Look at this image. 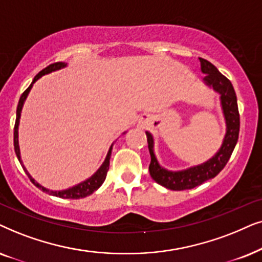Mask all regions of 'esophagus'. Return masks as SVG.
Returning a JSON list of instances; mask_svg holds the SVG:
<instances>
[{
    "label": "esophagus",
    "mask_w": 262,
    "mask_h": 262,
    "mask_svg": "<svg viewBox=\"0 0 262 262\" xmlns=\"http://www.w3.org/2000/svg\"><path fill=\"white\" fill-rule=\"evenodd\" d=\"M144 123H145V122L142 121V118H141V120H140V124H144Z\"/></svg>",
    "instance_id": "1"
}]
</instances>
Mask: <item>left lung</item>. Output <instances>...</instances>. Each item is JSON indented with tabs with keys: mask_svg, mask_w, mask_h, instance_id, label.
Returning a JSON list of instances; mask_svg holds the SVG:
<instances>
[{
	"mask_svg": "<svg viewBox=\"0 0 262 262\" xmlns=\"http://www.w3.org/2000/svg\"><path fill=\"white\" fill-rule=\"evenodd\" d=\"M199 60H200L201 73L205 74L202 82L219 95V102L225 121V135L221 147L206 162L173 171L160 165L155 153V138L149 132H146L149 156H151V163L148 166L149 175L160 186L171 190L191 189L200 186L205 181L217 176L224 169L238 140L239 114L232 83L211 62L204 58Z\"/></svg>",
	"mask_w": 262,
	"mask_h": 262,
	"instance_id": "obj_1",
	"label": "left lung"
}]
</instances>
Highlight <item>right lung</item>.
<instances>
[{
    "label": "right lung",
    "instance_id": "add662e5",
    "mask_svg": "<svg viewBox=\"0 0 262 262\" xmlns=\"http://www.w3.org/2000/svg\"><path fill=\"white\" fill-rule=\"evenodd\" d=\"M66 67H67V63H64V62H57V63L48 66L47 68H44L43 71H40L36 76H34V79L32 80V82H31V85L27 87V90L23 93L21 97H20L19 104H17V107H16L15 127H14V149H15L16 157H17V159H19L20 164H21L23 169L25 170V172L27 173V176L30 177L31 182H32L37 188H39L40 190L45 191V193H48V194H50V195H54V196H57V198H62V199H81V198H86V196H89V195L95 193V191L98 189L100 186H102L104 181H105L107 170H109L110 157H111V151H113L114 142H113V144H111V146L109 147V151H107V153H106V157H105V159H104L103 164L99 166V169L97 170V171L93 173L92 176L89 177V179L85 180V181H82V182L75 184V186H73L71 188H67V189H62V190L48 189V188H45V187L41 186V184L38 183L37 181L34 180L33 177L30 175V172L27 171V169L25 167V165H24V163H23V160H21V156H20V147H19V123H20V117H21V111H23L24 104H25V100L27 98V96H29L31 89H32V87H33V83L36 82L38 79H40L41 76L50 74V73H52V72L60 71V69H63ZM125 133H127V132H124L123 134H125Z\"/></svg>",
    "mask_w": 262,
    "mask_h": 262
}]
</instances>
